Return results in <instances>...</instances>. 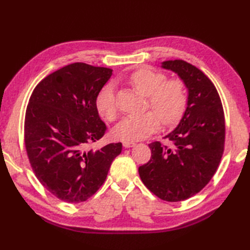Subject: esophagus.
<instances>
[{"label": "esophagus", "mask_w": 250, "mask_h": 250, "mask_svg": "<svg viewBox=\"0 0 250 250\" xmlns=\"http://www.w3.org/2000/svg\"><path fill=\"white\" fill-rule=\"evenodd\" d=\"M133 146H135V143H133V142H124V147L125 148H131Z\"/></svg>", "instance_id": "34e87169"}]
</instances>
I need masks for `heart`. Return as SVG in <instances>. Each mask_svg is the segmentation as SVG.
Masks as SVG:
<instances>
[{"instance_id":"1","label":"heart","mask_w":250,"mask_h":250,"mask_svg":"<svg viewBox=\"0 0 250 250\" xmlns=\"http://www.w3.org/2000/svg\"><path fill=\"white\" fill-rule=\"evenodd\" d=\"M130 83L137 91L148 97V105L153 111L125 116L115 125V139L124 142L140 141L156 132L160 121L164 125H173L182 118L188 102L187 90L182 81H167L163 73L144 68L132 74ZM97 108L107 119L115 118L117 105L114 83L105 84L100 90Z\"/></svg>"}]
</instances>
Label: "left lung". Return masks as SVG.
I'll list each match as a JSON object with an SVG mask.
<instances>
[{
    "mask_svg": "<svg viewBox=\"0 0 250 250\" xmlns=\"http://www.w3.org/2000/svg\"><path fill=\"white\" fill-rule=\"evenodd\" d=\"M161 67L176 73L188 90V102L178 125L166 139L149 144L151 158L139 167L146 187L167 202L187 200L209 183L225 148V115L219 94L210 79L184 60L162 62Z\"/></svg>",
    "mask_w": 250,
    "mask_h": 250,
    "instance_id": "left-lung-1",
    "label": "left lung"
}]
</instances>
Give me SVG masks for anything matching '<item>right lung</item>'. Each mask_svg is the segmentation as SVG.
Instances as JSON below:
<instances>
[{"label":"right lung","instance_id":"right-lung-1","mask_svg":"<svg viewBox=\"0 0 250 250\" xmlns=\"http://www.w3.org/2000/svg\"><path fill=\"white\" fill-rule=\"evenodd\" d=\"M113 70L73 63L45 77L32 92L24 120V143L40 183L67 203H81L100 189L121 143L93 151L106 125L97 97Z\"/></svg>","mask_w":250,"mask_h":250}]
</instances>
